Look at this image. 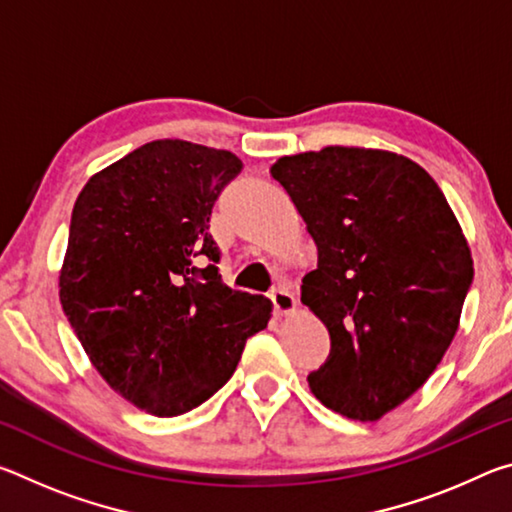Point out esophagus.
Returning a JSON list of instances; mask_svg holds the SVG:
<instances>
[{
  "mask_svg": "<svg viewBox=\"0 0 512 512\" xmlns=\"http://www.w3.org/2000/svg\"><path fill=\"white\" fill-rule=\"evenodd\" d=\"M271 300H273L275 311L280 316L296 314V298H293V293L289 289H275L271 293Z\"/></svg>",
  "mask_w": 512,
  "mask_h": 512,
  "instance_id": "esophagus-1",
  "label": "esophagus"
}]
</instances>
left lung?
Listing matches in <instances>:
<instances>
[{
  "mask_svg": "<svg viewBox=\"0 0 512 512\" xmlns=\"http://www.w3.org/2000/svg\"><path fill=\"white\" fill-rule=\"evenodd\" d=\"M318 248L302 305L327 327L309 388L375 422L418 391L461 323L474 266L461 223L427 171L391 151L325 146L271 167Z\"/></svg>",
  "mask_w": 512,
  "mask_h": 512,
  "instance_id": "left-lung-1",
  "label": "left lung"
}]
</instances>
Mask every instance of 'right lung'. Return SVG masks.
<instances>
[{"instance_id": "add662e5", "label": "right lung", "mask_w": 512, "mask_h": 512, "mask_svg": "<svg viewBox=\"0 0 512 512\" xmlns=\"http://www.w3.org/2000/svg\"><path fill=\"white\" fill-rule=\"evenodd\" d=\"M241 167L230 151L155 140L94 173L74 203L60 305L112 391L158 418L210 400L271 320L264 296L221 282L207 232Z\"/></svg>"}]
</instances>
